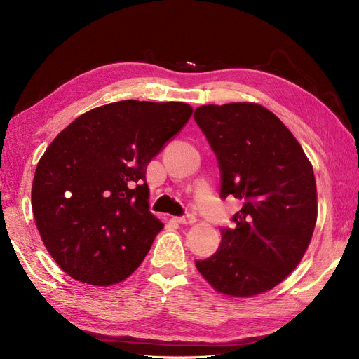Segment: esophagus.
<instances>
[{
  "label": "esophagus",
  "instance_id": "esophagus-1",
  "mask_svg": "<svg viewBox=\"0 0 359 359\" xmlns=\"http://www.w3.org/2000/svg\"><path fill=\"white\" fill-rule=\"evenodd\" d=\"M175 220L180 224H194L196 222V217H195V215H187L182 217H175Z\"/></svg>",
  "mask_w": 359,
  "mask_h": 359
}]
</instances>
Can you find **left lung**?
<instances>
[{"label": "left lung", "instance_id": "left-lung-1", "mask_svg": "<svg viewBox=\"0 0 359 359\" xmlns=\"http://www.w3.org/2000/svg\"><path fill=\"white\" fill-rule=\"evenodd\" d=\"M194 116L216 152L222 198L243 201L235 228L222 229L216 253L195 266L223 296L266 293L297 268L311 244L318 216L312 164L262 104H204Z\"/></svg>", "mask_w": 359, "mask_h": 359}]
</instances>
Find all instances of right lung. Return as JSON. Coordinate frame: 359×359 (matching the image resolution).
Here are the masks:
<instances>
[{"mask_svg": "<svg viewBox=\"0 0 359 359\" xmlns=\"http://www.w3.org/2000/svg\"><path fill=\"white\" fill-rule=\"evenodd\" d=\"M192 111L183 102H114L79 115L48 144L32 213L63 272L109 287L140 266L164 228L149 211L146 167Z\"/></svg>", "mask_w": 359, "mask_h": 359, "instance_id": "add662e5", "label": "right lung"}]
</instances>
